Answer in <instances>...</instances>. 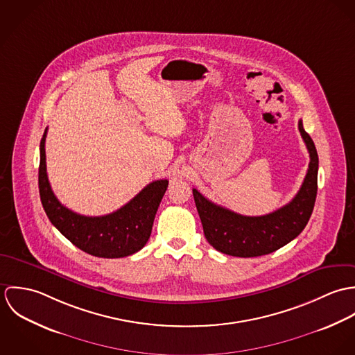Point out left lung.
<instances>
[{
	"label": "left lung",
	"mask_w": 355,
	"mask_h": 355,
	"mask_svg": "<svg viewBox=\"0 0 355 355\" xmlns=\"http://www.w3.org/2000/svg\"><path fill=\"white\" fill-rule=\"evenodd\" d=\"M298 128L310 162L298 194L283 207L265 216H242L206 200L197 189H193L205 238L217 252L243 258L265 255L286 246L304 231L317 196L318 155L313 139L304 131L302 120Z\"/></svg>",
	"instance_id": "left-lung-1"
}]
</instances>
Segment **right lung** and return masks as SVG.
I'll return each mask as SVG.
<instances>
[{"mask_svg": "<svg viewBox=\"0 0 355 355\" xmlns=\"http://www.w3.org/2000/svg\"><path fill=\"white\" fill-rule=\"evenodd\" d=\"M41 141L38 184L42 206L51 224L78 249L101 258H121L139 252L150 238L153 221L168 180H154L131 201L98 217L78 214L55 198L46 173L45 139Z\"/></svg>", "mask_w": 355, "mask_h": 355, "instance_id": "obj_1", "label": "right lung"}]
</instances>
